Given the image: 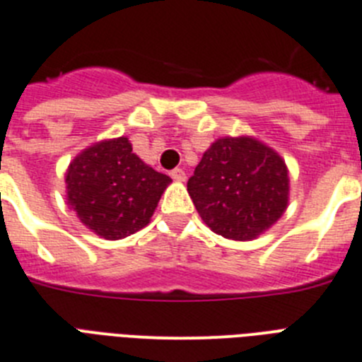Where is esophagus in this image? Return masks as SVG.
<instances>
[{"label": "esophagus", "mask_w": 362, "mask_h": 362, "mask_svg": "<svg viewBox=\"0 0 362 362\" xmlns=\"http://www.w3.org/2000/svg\"><path fill=\"white\" fill-rule=\"evenodd\" d=\"M171 178H173V180H177V182H184L185 180L184 169H180V168L173 169V171H171Z\"/></svg>", "instance_id": "1"}]
</instances>
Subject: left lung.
Returning a JSON list of instances; mask_svg holds the SVG:
<instances>
[{"mask_svg":"<svg viewBox=\"0 0 362 362\" xmlns=\"http://www.w3.org/2000/svg\"><path fill=\"white\" fill-rule=\"evenodd\" d=\"M187 191L211 230L247 242L285 213L288 169L274 149L252 136H223L204 153Z\"/></svg>","mask_w":362,"mask_h":362,"instance_id":"left-lung-1","label":"left lung"}]
</instances>
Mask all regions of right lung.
<instances>
[{"label": "right lung", "instance_id": "right-lung-1", "mask_svg": "<svg viewBox=\"0 0 362 362\" xmlns=\"http://www.w3.org/2000/svg\"><path fill=\"white\" fill-rule=\"evenodd\" d=\"M68 205L88 229L106 240H120L151 220L171 178L133 153L126 136L95 142L70 162Z\"/></svg>", "mask_w": 362, "mask_h": 362}]
</instances>
